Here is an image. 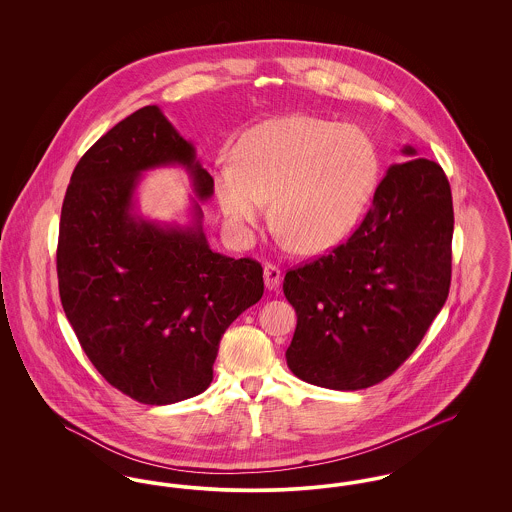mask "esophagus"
I'll list each match as a JSON object with an SVG mask.
<instances>
[{
    "instance_id": "esophagus-1",
    "label": "esophagus",
    "mask_w": 512,
    "mask_h": 512,
    "mask_svg": "<svg viewBox=\"0 0 512 512\" xmlns=\"http://www.w3.org/2000/svg\"><path fill=\"white\" fill-rule=\"evenodd\" d=\"M280 282H282V272L276 265H265V286H267L270 292L278 290L280 288Z\"/></svg>"
}]
</instances>
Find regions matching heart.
Masks as SVG:
<instances>
[{"label":"heart","mask_w":512,"mask_h":512,"mask_svg":"<svg viewBox=\"0 0 512 512\" xmlns=\"http://www.w3.org/2000/svg\"><path fill=\"white\" fill-rule=\"evenodd\" d=\"M378 176L365 130L307 115L261 122L215 171V195L230 228L247 234L270 199V222L295 251L320 253L357 226Z\"/></svg>","instance_id":"obj_1"}]
</instances>
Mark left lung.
I'll return each mask as SVG.
<instances>
[{
	"instance_id": "left-lung-1",
	"label": "left lung",
	"mask_w": 512,
	"mask_h": 512,
	"mask_svg": "<svg viewBox=\"0 0 512 512\" xmlns=\"http://www.w3.org/2000/svg\"><path fill=\"white\" fill-rule=\"evenodd\" d=\"M353 236L286 272L297 313L286 361L328 390H365L393 374L438 317L451 284L453 199L438 163L403 146Z\"/></svg>"
}]
</instances>
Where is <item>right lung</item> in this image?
Listing matches in <instances>:
<instances>
[{"label": "right lung", "mask_w": 512, "mask_h": 512, "mask_svg": "<svg viewBox=\"0 0 512 512\" xmlns=\"http://www.w3.org/2000/svg\"><path fill=\"white\" fill-rule=\"evenodd\" d=\"M163 166L191 174L186 225L139 213L141 174ZM213 192L194 144L157 105L101 136L67 188L57 245L63 311L99 374L146 405L207 390L222 334L265 292L257 261L209 247L201 203Z\"/></svg>", "instance_id": "add662e5"}]
</instances>
